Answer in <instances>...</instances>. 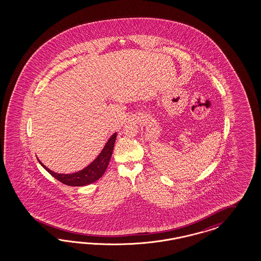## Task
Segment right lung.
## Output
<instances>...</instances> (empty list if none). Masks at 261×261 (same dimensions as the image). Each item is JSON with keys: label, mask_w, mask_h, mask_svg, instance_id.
<instances>
[{"label": "right lung", "mask_w": 261, "mask_h": 261, "mask_svg": "<svg viewBox=\"0 0 261 261\" xmlns=\"http://www.w3.org/2000/svg\"><path fill=\"white\" fill-rule=\"evenodd\" d=\"M117 138V133L112 135L109 141L105 144L101 153L97 156V158L95 161L90 164L87 167L84 169L80 170L79 172L72 174H58L51 171L47 167L44 166L39 161L41 166H43L48 173L51 176H54L56 179H57L59 182H63L67 186H71V187H82L90 185L92 182H95L102 176L108 164L110 162L112 152L114 149V145L116 142Z\"/></svg>", "instance_id": "obj_1"}]
</instances>
